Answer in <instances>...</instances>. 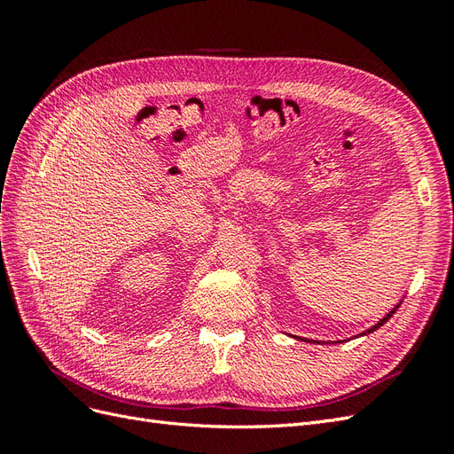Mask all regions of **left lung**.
<instances>
[{
  "label": "left lung",
  "mask_w": 454,
  "mask_h": 454,
  "mask_svg": "<svg viewBox=\"0 0 454 454\" xmlns=\"http://www.w3.org/2000/svg\"><path fill=\"white\" fill-rule=\"evenodd\" d=\"M400 305H402V303H397V305H395V307H394V309H392V310H390V312H388L387 316H384V318H382V320H380L379 324H375L373 327H369V329H367V332H364V333H360V335H367V333H373V332H375V329H379V327H380L382 324H387V322H388V320L392 318V314H394V312H395L397 309H400ZM309 342H316V340H309Z\"/></svg>",
  "instance_id": "left-lung-1"
}]
</instances>
